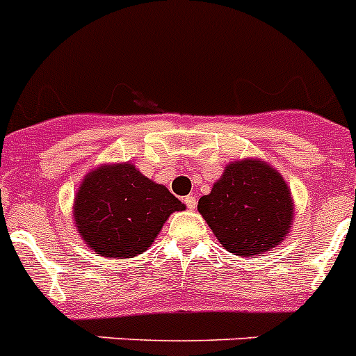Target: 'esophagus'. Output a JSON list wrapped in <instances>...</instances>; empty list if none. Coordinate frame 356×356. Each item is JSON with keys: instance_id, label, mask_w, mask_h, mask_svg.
<instances>
[{"instance_id": "34e87169", "label": "esophagus", "mask_w": 356, "mask_h": 356, "mask_svg": "<svg viewBox=\"0 0 356 356\" xmlns=\"http://www.w3.org/2000/svg\"><path fill=\"white\" fill-rule=\"evenodd\" d=\"M184 203H185V207H187V209H191V210L196 209V197H194V196H185Z\"/></svg>"}]
</instances>
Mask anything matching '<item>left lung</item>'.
Returning <instances> with one entry per match:
<instances>
[{"instance_id": "left-lung-1", "label": "left lung", "mask_w": 356, "mask_h": 356, "mask_svg": "<svg viewBox=\"0 0 356 356\" xmlns=\"http://www.w3.org/2000/svg\"><path fill=\"white\" fill-rule=\"evenodd\" d=\"M222 248L238 257H254L278 246L292 222L287 184L260 160L229 163L210 194L197 203Z\"/></svg>"}]
</instances>
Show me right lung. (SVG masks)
<instances>
[{
	"instance_id": "add662e5",
	"label": "right lung",
	"mask_w": 356,
	"mask_h": 356,
	"mask_svg": "<svg viewBox=\"0 0 356 356\" xmlns=\"http://www.w3.org/2000/svg\"><path fill=\"white\" fill-rule=\"evenodd\" d=\"M184 209L178 197L135 165L115 163L87 175L74 197V221L96 253L134 259L153 244L168 217Z\"/></svg>"
}]
</instances>
